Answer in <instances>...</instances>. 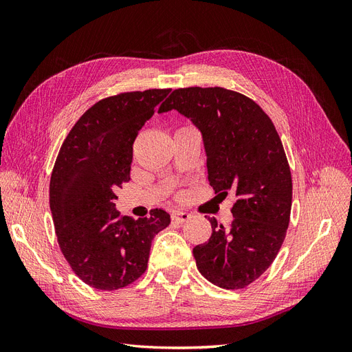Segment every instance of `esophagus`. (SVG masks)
I'll return each mask as SVG.
<instances>
[{"label":"esophagus","instance_id":"obj_1","mask_svg":"<svg viewBox=\"0 0 352 352\" xmlns=\"http://www.w3.org/2000/svg\"><path fill=\"white\" fill-rule=\"evenodd\" d=\"M172 219L175 221H177V223H185V221H188L190 219V214H189V212H186V211L176 210V211L172 212Z\"/></svg>","mask_w":352,"mask_h":352}]
</instances>
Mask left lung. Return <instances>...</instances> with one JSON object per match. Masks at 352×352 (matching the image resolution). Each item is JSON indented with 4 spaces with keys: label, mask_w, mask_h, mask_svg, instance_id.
<instances>
[{
    "label": "left lung",
    "mask_w": 352,
    "mask_h": 352,
    "mask_svg": "<svg viewBox=\"0 0 352 352\" xmlns=\"http://www.w3.org/2000/svg\"><path fill=\"white\" fill-rule=\"evenodd\" d=\"M170 110L201 132L210 185L235 197L229 228L208 217L211 236L192 251L197 267L211 283L239 289L270 267L289 225L292 179L280 138L260 105L225 88L175 89L158 113Z\"/></svg>",
    "instance_id": "8db88e82"
}]
</instances>
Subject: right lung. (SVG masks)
I'll use <instances>...</instances> for the list:
<instances>
[{
	"mask_svg": "<svg viewBox=\"0 0 352 352\" xmlns=\"http://www.w3.org/2000/svg\"><path fill=\"white\" fill-rule=\"evenodd\" d=\"M170 89L98 101L63 142L50 182V208L70 267L95 289L114 291L146 270L151 242L170 225L163 208L148 219L120 216L117 188L131 180L133 141Z\"/></svg>",
	"mask_w": 352,
	"mask_h": 352,
	"instance_id": "1",
	"label": "right lung"
}]
</instances>
